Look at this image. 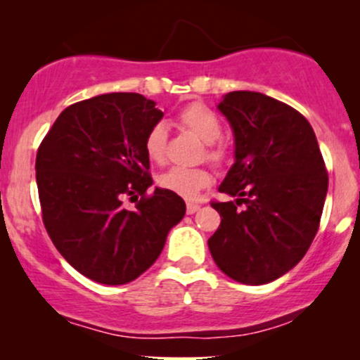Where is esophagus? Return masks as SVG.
<instances>
[{
    "mask_svg": "<svg viewBox=\"0 0 360 360\" xmlns=\"http://www.w3.org/2000/svg\"><path fill=\"white\" fill-rule=\"evenodd\" d=\"M198 210H200V205H198V203H188V205H186V212H188V214L196 213Z\"/></svg>",
    "mask_w": 360,
    "mask_h": 360,
    "instance_id": "esophagus-1",
    "label": "esophagus"
}]
</instances>
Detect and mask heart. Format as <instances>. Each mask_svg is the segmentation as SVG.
<instances>
[{
    "label": "heart",
    "mask_w": 360,
    "mask_h": 360,
    "mask_svg": "<svg viewBox=\"0 0 360 360\" xmlns=\"http://www.w3.org/2000/svg\"><path fill=\"white\" fill-rule=\"evenodd\" d=\"M179 125L189 134L196 135L205 142L203 157L210 162L220 166L229 157V147L220 139L221 122L217 113L203 105V103H189L177 115ZM143 148L152 162L162 164L167 154V128L164 123H155L148 128ZM212 181V174L205 167H171L159 176V186L181 198H196L201 189L206 188Z\"/></svg>",
    "instance_id": "b5f03b06"
}]
</instances>
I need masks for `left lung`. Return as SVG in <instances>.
I'll list each match as a JSON object with an SVG mask.
<instances>
[{"mask_svg": "<svg viewBox=\"0 0 360 360\" xmlns=\"http://www.w3.org/2000/svg\"><path fill=\"white\" fill-rule=\"evenodd\" d=\"M218 110L235 134V164L218 191L237 200L212 201L221 223L210 252L229 278L271 283L304 257L318 232L328 189L323 155L308 120L286 103L232 91Z\"/></svg>", "mask_w": 360, "mask_h": 360, "instance_id": "left-lung-1", "label": "left lung"}]
</instances>
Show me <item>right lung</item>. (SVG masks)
<instances>
[{
	"label": "right lung",
	"instance_id": "right-lung-1",
	"mask_svg": "<svg viewBox=\"0 0 360 360\" xmlns=\"http://www.w3.org/2000/svg\"><path fill=\"white\" fill-rule=\"evenodd\" d=\"M162 117L139 93L100 94L62 111L37 150L45 230L62 257L96 283L137 279L186 213L177 194L147 193L143 139ZM125 195L136 200L134 210L122 206Z\"/></svg>",
	"mask_w": 360,
	"mask_h": 360
}]
</instances>
